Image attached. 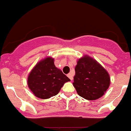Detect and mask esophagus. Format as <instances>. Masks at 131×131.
I'll list each match as a JSON object with an SVG mask.
<instances>
[{"instance_id": "esophagus-1", "label": "esophagus", "mask_w": 131, "mask_h": 131, "mask_svg": "<svg viewBox=\"0 0 131 131\" xmlns=\"http://www.w3.org/2000/svg\"><path fill=\"white\" fill-rule=\"evenodd\" d=\"M68 77H69V79H70V80H71V81H72L73 79V75L71 73H69V74H68Z\"/></svg>"}]
</instances>
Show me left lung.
I'll return each mask as SVG.
<instances>
[{"instance_id": "left-lung-1", "label": "left lung", "mask_w": 131, "mask_h": 131, "mask_svg": "<svg viewBox=\"0 0 131 131\" xmlns=\"http://www.w3.org/2000/svg\"><path fill=\"white\" fill-rule=\"evenodd\" d=\"M73 84L80 96L95 100L104 94L110 83L106 69L88 56L78 60Z\"/></svg>"}]
</instances>
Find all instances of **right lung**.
<instances>
[{
	"instance_id": "right-lung-1",
	"label": "right lung",
	"mask_w": 131,
	"mask_h": 131,
	"mask_svg": "<svg viewBox=\"0 0 131 131\" xmlns=\"http://www.w3.org/2000/svg\"><path fill=\"white\" fill-rule=\"evenodd\" d=\"M70 79L55 66L50 57L41 60L29 73L27 84L35 96L47 99L56 96L63 84Z\"/></svg>"
}]
</instances>
